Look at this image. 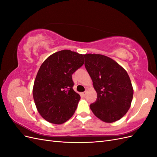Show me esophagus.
Returning a JSON list of instances; mask_svg holds the SVG:
<instances>
[{"instance_id":"obj_1","label":"esophagus","mask_w":157,"mask_h":157,"mask_svg":"<svg viewBox=\"0 0 157 157\" xmlns=\"http://www.w3.org/2000/svg\"><path fill=\"white\" fill-rule=\"evenodd\" d=\"M86 92H82V93H80V95H81V96H82L84 97V96H85V95H86Z\"/></svg>"}]
</instances>
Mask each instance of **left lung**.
I'll return each instance as SVG.
<instances>
[{
  "label": "left lung",
  "instance_id": "obj_1",
  "mask_svg": "<svg viewBox=\"0 0 157 157\" xmlns=\"http://www.w3.org/2000/svg\"><path fill=\"white\" fill-rule=\"evenodd\" d=\"M85 67L97 92L90 105L95 116L111 123L124 117L131 106L134 90L126 71L115 60L97 54H84Z\"/></svg>",
  "mask_w": 157,
  "mask_h": 157
}]
</instances>
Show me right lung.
<instances>
[{
  "instance_id": "add662e5",
  "label": "right lung",
  "mask_w": 157,
  "mask_h": 157,
  "mask_svg": "<svg viewBox=\"0 0 157 157\" xmlns=\"http://www.w3.org/2000/svg\"><path fill=\"white\" fill-rule=\"evenodd\" d=\"M82 54L63 50L47 58L38 71L33 96L38 112L52 124H61L73 115L80 99L72 75L84 64Z\"/></svg>"
}]
</instances>
